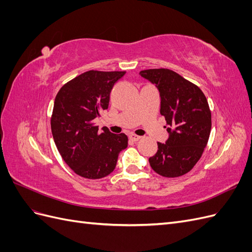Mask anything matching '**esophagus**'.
Listing matches in <instances>:
<instances>
[{"label": "esophagus", "mask_w": 252, "mask_h": 252, "mask_svg": "<svg viewBox=\"0 0 252 252\" xmlns=\"http://www.w3.org/2000/svg\"><path fill=\"white\" fill-rule=\"evenodd\" d=\"M129 139H130L132 142H136V141H139L141 139V136L131 133V134H129Z\"/></svg>", "instance_id": "esophagus-1"}]
</instances>
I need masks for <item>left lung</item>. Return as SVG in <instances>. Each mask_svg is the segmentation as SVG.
<instances>
[{"mask_svg":"<svg viewBox=\"0 0 252 252\" xmlns=\"http://www.w3.org/2000/svg\"><path fill=\"white\" fill-rule=\"evenodd\" d=\"M155 84L161 97V112L169 133L157 154L149 158L151 168L165 178L187 173L201 158L211 130V112L203 91L177 72L165 68L140 71Z\"/></svg>","mask_w":252,"mask_h":252,"instance_id":"1","label":"left lung"}]
</instances>
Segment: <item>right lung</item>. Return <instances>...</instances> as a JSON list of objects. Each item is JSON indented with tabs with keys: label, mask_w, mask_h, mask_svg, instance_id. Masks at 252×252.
<instances>
[{
	"label": "right lung",
	"mask_w": 252,
	"mask_h": 252,
	"mask_svg": "<svg viewBox=\"0 0 252 252\" xmlns=\"http://www.w3.org/2000/svg\"><path fill=\"white\" fill-rule=\"evenodd\" d=\"M125 71L84 72L66 83L56 96L51 132L65 163L80 177L101 179L116 168L128 145L125 133L114 134L94 120L108 108L111 89Z\"/></svg>",
	"instance_id": "obj_1"
}]
</instances>
